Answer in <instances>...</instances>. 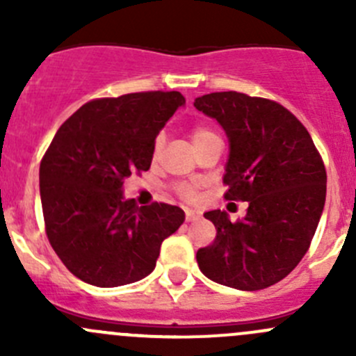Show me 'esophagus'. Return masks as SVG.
Masks as SVG:
<instances>
[{"label":"esophagus","mask_w":356,"mask_h":356,"mask_svg":"<svg viewBox=\"0 0 356 356\" xmlns=\"http://www.w3.org/2000/svg\"><path fill=\"white\" fill-rule=\"evenodd\" d=\"M198 218H200L198 211L186 210V220H188V222H195V220H198Z\"/></svg>","instance_id":"34e87169"}]
</instances>
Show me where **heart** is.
Instances as JSON below:
<instances>
[{
  "label": "heart",
  "instance_id": "obj_1",
  "mask_svg": "<svg viewBox=\"0 0 356 356\" xmlns=\"http://www.w3.org/2000/svg\"><path fill=\"white\" fill-rule=\"evenodd\" d=\"M189 136H191L193 146H198L200 143L204 141V139L213 136V132H211L208 127H203V125H196V127L191 129V134ZM160 146H161V141L158 139L155 143V153L160 152ZM175 191H177V195L186 201H193L196 200V196H198V189H196V186L189 184V182H181V184H177L175 186Z\"/></svg>",
  "mask_w": 356,
  "mask_h": 356
}]
</instances>
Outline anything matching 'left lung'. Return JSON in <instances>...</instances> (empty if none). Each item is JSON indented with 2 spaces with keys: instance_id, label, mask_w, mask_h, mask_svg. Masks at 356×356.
<instances>
[{
  "instance_id": "obj_1",
  "label": "left lung",
  "mask_w": 356,
  "mask_h": 356,
  "mask_svg": "<svg viewBox=\"0 0 356 356\" xmlns=\"http://www.w3.org/2000/svg\"><path fill=\"white\" fill-rule=\"evenodd\" d=\"M195 106L217 118L231 143L224 198L248 201L241 220L204 213L217 236L196 253L200 270L229 288L265 289L310 248L325 203L324 160L305 125L277 102L224 91L196 98Z\"/></svg>"
}]
</instances>
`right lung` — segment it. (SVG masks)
Instances as JSON below:
<instances>
[{"instance_id": "add662e5", "label": "right lung", "mask_w": 356, "mask_h": 356, "mask_svg": "<svg viewBox=\"0 0 356 356\" xmlns=\"http://www.w3.org/2000/svg\"><path fill=\"white\" fill-rule=\"evenodd\" d=\"M186 103L177 91L91 99L67 118L39 167L46 236L63 265L98 288L152 274L165 238L184 222L168 203L138 207L122 186L152 165L155 139Z\"/></svg>"}]
</instances>
